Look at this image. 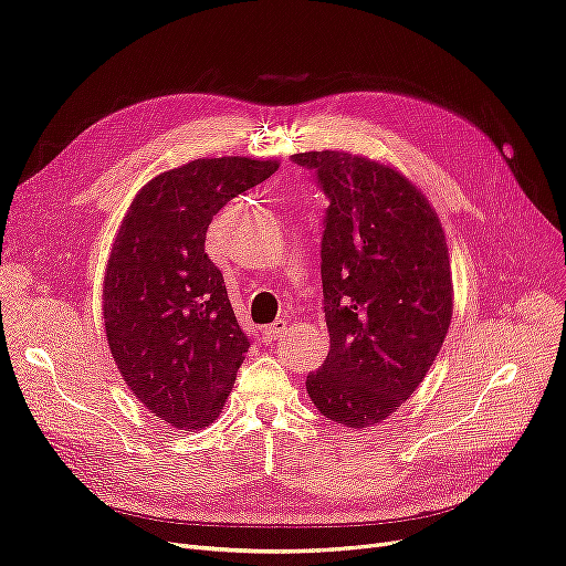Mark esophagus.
Masks as SVG:
<instances>
[{
  "label": "esophagus",
  "mask_w": 566,
  "mask_h": 566,
  "mask_svg": "<svg viewBox=\"0 0 566 566\" xmlns=\"http://www.w3.org/2000/svg\"><path fill=\"white\" fill-rule=\"evenodd\" d=\"M286 331H289V324L284 322V318H277V322H273V324L263 328V335H265L268 342H277L280 337L286 335Z\"/></svg>",
  "instance_id": "34e87169"
}]
</instances>
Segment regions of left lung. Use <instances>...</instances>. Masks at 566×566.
<instances>
[{
	"instance_id": "1",
	"label": "left lung",
	"mask_w": 566,
	"mask_h": 566,
	"mask_svg": "<svg viewBox=\"0 0 566 566\" xmlns=\"http://www.w3.org/2000/svg\"><path fill=\"white\" fill-rule=\"evenodd\" d=\"M328 196L322 240L331 347L307 392L344 428L384 423L426 379L453 316L447 235L396 166L322 150L293 155Z\"/></svg>"
}]
</instances>
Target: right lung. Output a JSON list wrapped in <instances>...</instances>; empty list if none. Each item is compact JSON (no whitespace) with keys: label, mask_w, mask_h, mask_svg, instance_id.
Returning <instances> with one entry per match:
<instances>
[{"label":"right lung","mask_w":566,"mask_h":566,"mask_svg":"<svg viewBox=\"0 0 566 566\" xmlns=\"http://www.w3.org/2000/svg\"><path fill=\"white\" fill-rule=\"evenodd\" d=\"M277 159H193L134 196L104 273V328L122 379L161 423L217 421L250 349L206 254L212 217L268 180Z\"/></svg>","instance_id":"add662e5"}]
</instances>
